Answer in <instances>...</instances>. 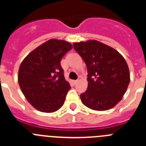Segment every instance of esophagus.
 <instances>
[{"instance_id": "1", "label": "esophagus", "mask_w": 146, "mask_h": 146, "mask_svg": "<svg viewBox=\"0 0 146 146\" xmlns=\"http://www.w3.org/2000/svg\"><path fill=\"white\" fill-rule=\"evenodd\" d=\"M78 82V80H73V83H74L75 85L77 84Z\"/></svg>"}]
</instances>
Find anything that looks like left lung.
<instances>
[{"instance_id":"obj_1","label":"left lung","mask_w":146,"mask_h":146,"mask_svg":"<svg viewBox=\"0 0 146 146\" xmlns=\"http://www.w3.org/2000/svg\"><path fill=\"white\" fill-rule=\"evenodd\" d=\"M86 63L88 88L80 94L83 104L95 111L113 108L125 94L130 83L128 66L117 50L97 40L73 43Z\"/></svg>"}]
</instances>
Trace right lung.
I'll return each mask as SVG.
<instances>
[{
  "instance_id": "right-lung-1",
  "label": "right lung",
  "mask_w": 146,
  "mask_h": 146,
  "mask_svg": "<svg viewBox=\"0 0 146 146\" xmlns=\"http://www.w3.org/2000/svg\"><path fill=\"white\" fill-rule=\"evenodd\" d=\"M73 48L70 43L51 39L33 50L23 60L18 83L28 101L38 111L53 113L62 107L70 86L60 60Z\"/></svg>"
}]
</instances>
